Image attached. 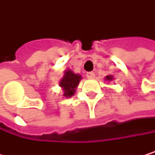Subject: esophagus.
Listing matches in <instances>:
<instances>
[{"label": "esophagus", "instance_id": "obj_1", "mask_svg": "<svg viewBox=\"0 0 155 155\" xmlns=\"http://www.w3.org/2000/svg\"><path fill=\"white\" fill-rule=\"evenodd\" d=\"M86 77L88 79H93V78H95V73L92 72V71L86 72Z\"/></svg>", "mask_w": 155, "mask_h": 155}]
</instances>
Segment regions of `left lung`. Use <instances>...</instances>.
<instances>
[{"instance_id":"1","label":"left lung","mask_w":155,"mask_h":155,"mask_svg":"<svg viewBox=\"0 0 155 155\" xmlns=\"http://www.w3.org/2000/svg\"><path fill=\"white\" fill-rule=\"evenodd\" d=\"M105 80H107V81H112V80H114V77H112L111 75H107L105 77Z\"/></svg>"}]
</instances>
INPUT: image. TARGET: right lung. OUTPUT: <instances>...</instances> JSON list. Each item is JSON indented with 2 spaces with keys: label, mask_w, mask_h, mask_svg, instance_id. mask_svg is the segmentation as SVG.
I'll return each instance as SVG.
<instances>
[{
  "label": "right lung",
  "mask_w": 155,
  "mask_h": 155,
  "mask_svg": "<svg viewBox=\"0 0 155 155\" xmlns=\"http://www.w3.org/2000/svg\"><path fill=\"white\" fill-rule=\"evenodd\" d=\"M81 79L82 76L80 74H75L71 70L65 71L63 78L59 82V86L63 89V96L66 97H72Z\"/></svg>",
  "instance_id": "right-lung-1"
}]
</instances>
